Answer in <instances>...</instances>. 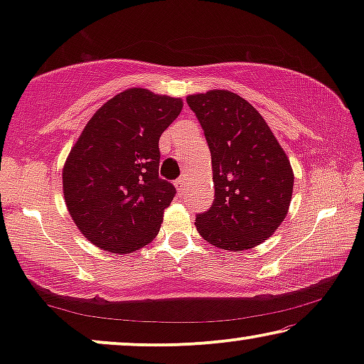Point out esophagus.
<instances>
[{"label": "esophagus", "instance_id": "1", "mask_svg": "<svg viewBox=\"0 0 364 364\" xmlns=\"http://www.w3.org/2000/svg\"><path fill=\"white\" fill-rule=\"evenodd\" d=\"M186 183H187V177H186V176L178 178V181H176V187H177V191H178V192H182V191H183V187H186Z\"/></svg>", "mask_w": 364, "mask_h": 364}]
</instances>
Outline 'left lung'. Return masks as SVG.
<instances>
[{"label": "left lung", "mask_w": 364, "mask_h": 364, "mask_svg": "<svg viewBox=\"0 0 364 364\" xmlns=\"http://www.w3.org/2000/svg\"><path fill=\"white\" fill-rule=\"evenodd\" d=\"M212 154L215 198L196 218L197 232L213 247L242 252L260 245L285 220L293 168L272 129L235 92L212 89L187 96Z\"/></svg>", "instance_id": "1"}]
</instances>
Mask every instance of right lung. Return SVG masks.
Masks as SVG:
<instances>
[{
  "label": "right lung",
  "instance_id": "add662e5",
  "mask_svg": "<svg viewBox=\"0 0 364 364\" xmlns=\"http://www.w3.org/2000/svg\"><path fill=\"white\" fill-rule=\"evenodd\" d=\"M181 97L131 87L97 109L63 167L64 200L84 237L106 252L132 253L161 230L176 187L159 177V139Z\"/></svg>",
  "mask_w": 364,
  "mask_h": 364
}]
</instances>
